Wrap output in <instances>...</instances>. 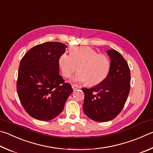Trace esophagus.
Listing matches in <instances>:
<instances>
[{
  "label": "esophagus",
  "mask_w": 153,
  "mask_h": 153,
  "mask_svg": "<svg viewBox=\"0 0 153 153\" xmlns=\"http://www.w3.org/2000/svg\"><path fill=\"white\" fill-rule=\"evenodd\" d=\"M72 88H73L74 91H76V90H77V89H79V88L77 85H72Z\"/></svg>",
  "instance_id": "obj_1"
}]
</instances>
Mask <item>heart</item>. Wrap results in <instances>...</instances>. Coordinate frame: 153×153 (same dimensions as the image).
Instances as JSON below:
<instances>
[{"instance_id": "b5f03b06", "label": "heart", "mask_w": 153, "mask_h": 153, "mask_svg": "<svg viewBox=\"0 0 153 153\" xmlns=\"http://www.w3.org/2000/svg\"><path fill=\"white\" fill-rule=\"evenodd\" d=\"M58 64L63 76L71 78L77 71L74 81L77 83L88 82L96 85L104 81L110 69V61L106 55L99 54L90 47H75L70 55L63 53L59 58Z\"/></svg>"}]
</instances>
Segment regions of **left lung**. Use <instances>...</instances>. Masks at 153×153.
<instances>
[{
	"label": "left lung",
	"instance_id": "obj_1",
	"mask_svg": "<svg viewBox=\"0 0 153 153\" xmlns=\"http://www.w3.org/2000/svg\"><path fill=\"white\" fill-rule=\"evenodd\" d=\"M106 52L111 60L106 78L94 88H82L83 110L88 118L96 122L115 118L123 109L130 92V71L126 61L114 49Z\"/></svg>",
	"mask_w": 153,
	"mask_h": 153
}]
</instances>
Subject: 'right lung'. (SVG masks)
I'll return each mask as SVG.
<instances>
[{
  "instance_id": "right-lung-1",
  "label": "right lung",
  "mask_w": 153,
  "mask_h": 153,
  "mask_svg": "<svg viewBox=\"0 0 153 153\" xmlns=\"http://www.w3.org/2000/svg\"><path fill=\"white\" fill-rule=\"evenodd\" d=\"M67 45L46 42L29 50L21 61L16 91L25 110L33 118L50 120L62 112L73 89L60 76L58 60Z\"/></svg>"
}]
</instances>
